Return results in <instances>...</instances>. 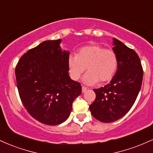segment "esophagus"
Returning a JSON list of instances; mask_svg holds the SVG:
<instances>
[{
	"instance_id": "1",
	"label": "esophagus",
	"mask_w": 153,
	"mask_h": 153,
	"mask_svg": "<svg viewBox=\"0 0 153 153\" xmlns=\"http://www.w3.org/2000/svg\"><path fill=\"white\" fill-rule=\"evenodd\" d=\"M87 90H88V88L85 87V86H83V85H82V92L85 93Z\"/></svg>"
}]
</instances>
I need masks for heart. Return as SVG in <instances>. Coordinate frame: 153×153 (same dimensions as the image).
Segmentation results:
<instances>
[{"mask_svg": "<svg viewBox=\"0 0 153 153\" xmlns=\"http://www.w3.org/2000/svg\"><path fill=\"white\" fill-rule=\"evenodd\" d=\"M71 77L77 80L86 70L83 82L87 85H94L100 81H110L114 76L118 67L116 52L96 44L80 47L76 55H71L68 60Z\"/></svg>", "mask_w": 153, "mask_h": 153, "instance_id": "1", "label": "heart"}]
</instances>
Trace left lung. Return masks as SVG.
Segmentation results:
<instances>
[{
	"label": "left lung",
	"mask_w": 153,
	"mask_h": 153,
	"mask_svg": "<svg viewBox=\"0 0 153 153\" xmlns=\"http://www.w3.org/2000/svg\"><path fill=\"white\" fill-rule=\"evenodd\" d=\"M118 58L117 73L110 83L94 89L96 99L89 106L93 117L109 123L124 117L133 106L141 88L143 70L138 54L122 42L113 39Z\"/></svg>",
	"instance_id": "1"
}]
</instances>
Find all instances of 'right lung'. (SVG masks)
<instances>
[{
  "mask_svg": "<svg viewBox=\"0 0 153 153\" xmlns=\"http://www.w3.org/2000/svg\"><path fill=\"white\" fill-rule=\"evenodd\" d=\"M61 39L45 41L23 54L15 70L21 101L33 118L57 125L68 118L75 98L81 94L78 82L70 78L69 52L61 50Z\"/></svg>",
  "mask_w": 153,
  "mask_h": 153,
  "instance_id": "add662e5",
  "label": "right lung"
}]
</instances>
